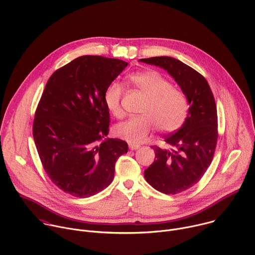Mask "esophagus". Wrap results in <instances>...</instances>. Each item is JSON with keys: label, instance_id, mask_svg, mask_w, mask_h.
Returning <instances> with one entry per match:
<instances>
[{"label": "esophagus", "instance_id": "1", "mask_svg": "<svg viewBox=\"0 0 255 255\" xmlns=\"http://www.w3.org/2000/svg\"><path fill=\"white\" fill-rule=\"evenodd\" d=\"M139 148H140L139 145L129 143V149H130V150H137V149H139Z\"/></svg>", "mask_w": 255, "mask_h": 255}]
</instances>
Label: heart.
Masks as SVG:
<instances>
[{"mask_svg":"<svg viewBox=\"0 0 255 255\" xmlns=\"http://www.w3.org/2000/svg\"><path fill=\"white\" fill-rule=\"evenodd\" d=\"M129 83L141 91L144 100L140 112L115 126V134L130 143L143 142L155 126L161 133H170L179 129L185 123L189 105L186 95L180 90L171 87V84L156 70L147 69L130 75ZM123 87L113 82L104 91L103 101L109 113L121 117L123 111L121 99Z\"/></svg>","mask_w":255,"mask_h":255,"instance_id":"1","label":"heart"}]
</instances>
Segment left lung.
Returning <instances> with one entry per match:
<instances>
[{
  "label": "left lung",
  "mask_w": 255,
  "mask_h": 255,
  "mask_svg": "<svg viewBox=\"0 0 255 255\" xmlns=\"http://www.w3.org/2000/svg\"><path fill=\"white\" fill-rule=\"evenodd\" d=\"M139 61L166 70L186 95L190 105L185 123L167 136L169 149L153 146L155 158L144 170V177L155 190L174 195L202 178L210 166L218 139L217 108L206 79L178 59L156 56Z\"/></svg>",
  "instance_id": "obj_1"
}]
</instances>
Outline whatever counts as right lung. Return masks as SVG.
I'll return each instance as SVG.
<instances>
[{
	"mask_svg": "<svg viewBox=\"0 0 255 255\" xmlns=\"http://www.w3.org/2000/svg\"><path fill=\"white\" fill-rule=\"evenodd\" d=\"M126 61L98 55L80 56L48 80L33 123V137L52 183L78 198L94 196L112 183L115 163L127 142L105 138L110 115L104 91Z\"/></svg>",
	"mask_w": 255,
	"mask_h": 255,
	"instance_id": "add662e5",
	"label": "right lung"
}]
</instances>
